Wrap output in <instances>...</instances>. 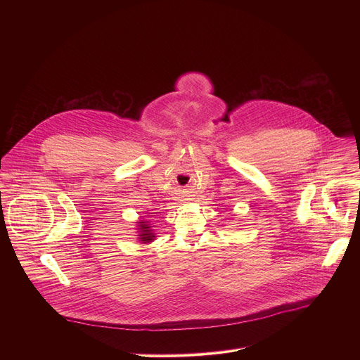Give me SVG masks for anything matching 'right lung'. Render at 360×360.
Masks as SVG:
<instances>
[{
  "mask_svg": "<svg viewBox=\"0 0 360 360\" xmlns=\"http://www.w3.org/2000/svg\"><path fill=\"white\" fill-rule=\"evenodd\" d=\"M139 240L141 242H143V243H148V242H152L153 240V238H155V236H153V233H152V231H150V228L143 222V221H141L139 222Z\"/></svg>",
  "mask_w": 360,
  "mask_h": 360,
  "instance_id": "1",
  "label": "right lung"
}]
</instances>
